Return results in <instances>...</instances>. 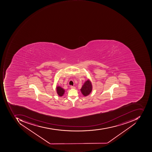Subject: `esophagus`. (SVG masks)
Returning <instances> with one entry per match:
<instances>
[{
    "mask_svg": "<svg viewBox=\"0 0 152 152\" xmlns=\"http://www.w3.org/2000/svg\"><path fill=\"white\" fill-rule=\"evenodd\" d=\"M71 88H72V89H75V86H70Z\"/></svg>",
    "mask_w": 152,
    "mask_h": 152,
    "instance_id": "obj_1",
    "label": "esophagus"
}]
</instances>
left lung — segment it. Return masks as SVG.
<instances>
[{"instance_id": "obj_1", "label": "left lung", "mask_w": 152, "mask_h": 152, "mask_svg": "<svg viewBox=\"0 0 152 152\" xmlns=\"http://www.w3.org/2000/svg\"><path fill=\"white\" fill-rule=\"evenodd\" d=\"M92 86L91 83L89 80H87V81L84 83L80 90L83 94L84 96H86L89 95V94L92 91Z\"/></svg>"}]
</instances>
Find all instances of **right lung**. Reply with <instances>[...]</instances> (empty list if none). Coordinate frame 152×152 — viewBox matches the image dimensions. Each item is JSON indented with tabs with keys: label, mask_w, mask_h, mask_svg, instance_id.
Instances as JSON below:
<instances>
[{
	"label": "right lung",
	"mask_w": 152,
	"mask_h": 152,
	"mask_svg": "<svg viewBox=\"0 0 152 152\" xmlns=\"http://www.w3.org/2000/svg\"><path fill=\"white\" fill-rule=\"evenodd\" d=\"M57 93H58L59 96H62L64 93L65 90L62 88L60 87V86H58L57 87Z\"/></svg>",
	"instance_id": "1"
}]
</instances>
